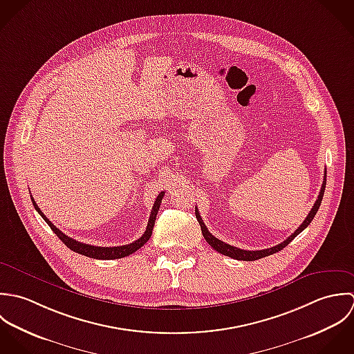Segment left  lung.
<instances>
[{"label": "left lung", "mask_w": 354, "mask_h": 354, "mask_svg": "<svg viewBox=\"0 0 354 354\" xmlns=\"http://www.w3.org/2000/svg\"><path fill=\"white\" fill-rule=\"evenodd\" d=\"M326 178H327V171H324V180H323V185H322L319 197H317V200H316L313 208L310 209V212L306 216V218L302 221V224L294 231V234H291L287 239H284L282 243H279V245H277V246H272V248H270V249H264V250H243V249L231 246V245H228V243H225V242H223V241H220V239H217V238L213 236L212 234L208 231L207 225L204 224V221H203V218H201V216H200V212H198L197 208H196V217H197V220H198V223H200V225H201V231H203V235H204L205 241L212 246L216 252H218V253H221V254H224V256H228V257H231V259H235V260L254 261V260L267 257V256H270V254H274V253L282 250L283 248H286L299 232H302V231L309 225V223L313 220L315 214L317 213L319 207H320V204H322V200H323V196H324V190H326Z\"/></svg>", "instance_id": "1"}]
</instances>
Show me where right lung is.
<instances>
[{"label":"right lung","mask_w":354,"mask_h":354,"mask_svg":"<svg viewBox=\"0 0 354 354\" xmlns=\"http://www.w3.org/2000/svg\"><path fill=\"white\" fill-rule=\"evenodd\" d=\"M164 192H161L156 201H154V205L151 208V212H150V217H149V223H147V227L143 232L140 239L134 241L133 243L130 245H123V246H113V248H101V246H93V245H87V243H82V242H77L76 239H72L68 235H66L63 231H60L44 213L41 212V209L38 208V205L35 204L34 198L31 197V201H32V205L34 208L37 209V212L39 213L42 216V218L48 223V225L53 230V232L62 239V242L70 248L73 252L79 253V254H83L86 257H90V259H98V260H115V259H123V257H127L130 254H133L134 252H137L138 249H141L142 246L149 241V238L151 236V231H153V227H154V221H156V216L158 213L160 209V205H161V200L164 197Z\"/></svg>","instance_id":"1"}]
</instances>
